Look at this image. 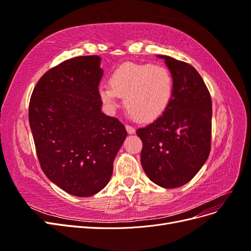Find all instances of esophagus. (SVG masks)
Wrapping results in <instances>:
<instances>
[{
	"label": "esophagus",
	"mask_w": 251,
	"mask_h": 251,
	"mask_svg": "<svg viewBox=\"0 0 251 251\" xmlns=\"http://www.w3.org/2000/svg\"><path fill=\"white\" fill-rule=\"evenodd\" d=\"M126 131H127V133L128 134H134L135 133V127H133L132 126H128V125H126Z\"/></svg>",
	"instance_id": "obj_1"
}]
</instances>
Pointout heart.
Returning a JSON list of instances; mask_svg holds the SVG:
<instances>
[{"label":"heart","mask_w":251,"mask_h":251,"mask_svg":"<svg viewBox=\"0 0 251 251\" xmlns=\"http://www.w3.org/2000/svg\"><path fill=\"white\" fill-rule=\"evenodd\" d=\"M109 86L100 88L102 101L113 109L118 97L124 98L126 111L141 123L160 117L174 96V78L163 66L124 64L111 74Z\"/></svg>","instance_id":"obj_1"}]
</instances>
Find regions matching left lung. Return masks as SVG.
<instances>
[{"label":"left lung","mask_w":251,"mask_h":251,"mask_svg":"<svg viewBox=\"0 0 251 251\" xmlns=\"http://www.w3.org/2000/svg\"><path fill=\"white\" fill-rule=\"evenodd\" d=\"M165 59L174 78L170 107L153 124L138 128L141 165L159 186L186 184L206 162L211 144V97L201 75L187 63Z\"/></svg>","instance_id":"obj_1"}]
</instances>
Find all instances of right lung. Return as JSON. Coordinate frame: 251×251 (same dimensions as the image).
Segmentation results:
<instances>
[{
	"label": "right lung",
	"instance_id": "obj_1",
	"mask_svg": "<svg viewBox=\"0 0 251 251\" xmlns=\"http://www.w3.org/2000/svg\"><path fill=\"white\" fill-rule=\"evenodd\" d=\"M100 57H73L35 85L29 125L43 172L66 193L93 196L108 184L126 137L125 126L101 112Z\"/></svg>",
	"mask_w": 251,
	"mask_h": 251
}]
</instances>
